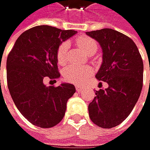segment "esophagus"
Returning <instances> with one entry per match:
<instances>
[{"label":"esophagus","mask_w":150,"mask_h":150,"mask_svg":"<svg viewBox=\"0 0 150 150\" xmlns=\"http://www.w3.org/2000/svg\"><path fill=\"white\" fill-rule=\"evenodd\" d=\"M76 91H77V92H81V91H83V86H81V85H76Z\"/></svg>","instance_id":"1"}]
</instances>
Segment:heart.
<instances>
[{
	"mask_svg": "<svg viewBox=\"0 0 150 150\" xmlns=\"http://www.w3.org/2000/svg\"><path fill=\"white\" fill-rule=\"evenodd\" d=\"M78 46L85 52L91 53L96 52L98 49L97 42L86 36H81L76 39ZM68 45L67 42L62 43L57 51V59L59 64H64L66 61L67 52ZM92 73V69L90 67H80V66H70L64 70L63 76L67 82L73 83H82L85 79Z\"/></svg>",
	"mask_w": 150,
	"mask_h": 150,
	"instance_id": "heart-1",
	"label": "heart"
}]
</instances>
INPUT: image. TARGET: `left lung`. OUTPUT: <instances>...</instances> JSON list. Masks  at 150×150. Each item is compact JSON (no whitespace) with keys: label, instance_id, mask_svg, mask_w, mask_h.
Returning a JSON list of instances; mask_svg holds the SVG:
<instances>
[{"label":"left lung","instance_id":"8db88e82","mask_svg":"<svg viewBox=\"0 0 150 150\" xmlns=\"http://www.w3.org/2000/svg\"><path fill=\"white\" fill-rule=\"evenodd\" d=\"M102 49V64L96 78L108 88L96 91L89 115L97 126L112 128L123 122L137 103L142 89L143 62L134 42L112 29L86 32Z\"/></svg>","mask_w":150,"mask_h":150}]
</instances>
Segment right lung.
Returning a JSON list of instances; mask_svg holds the SVG:
<instances>
[{"mask_svg": "<svg viewBox=\"0 0 150 150\" xmlns=\"http://www.w3.org/2000/svg\"><path fill=\"white\" fill-rule=\"evenodd\" d=\"M76 30L48 25L33 27L16 39L7 59V82L10 96L22 115L42 128L56 126L63 119L67 100L76 87L62 83L46 86L45 77L59 78L57 51Z\"/></svg>", "mask_w": 150, "mask_h": 150, "instance_id": "right-lung-1", "label": "right lung"}]
</instances>
